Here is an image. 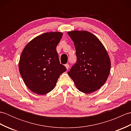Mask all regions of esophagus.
<instances>
[{
  "instance_id": "1",
  "label": "esophagus",
  "mask_w": 131,
  "mask_h": 131,
  "mask_svg": "<svg viewBox=\"0 0 131 131\" xmlns=\"http://www.w3.org/2000/svg\"><path fill=\"white\" fill-rule=\"evenodd\" d=\"M65 66L66 68L67 69H68L69 68V64H65Z\"/></svg>"
}]
</instances>
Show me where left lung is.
I'll list each match as a JSON object with an SVG mask.
<instances>
[{
    "mask_svg": "<svg viewBox=\"0 0 131 131\" xmlns=\"http://www.w3.org/2000/svg\"><path fill=\"white\" fill-rule=\"evenodd\" d=\"M68 34L74 41L77 57L69 75L79 91L92 93L105 84L109 75L111 61L108 53L99 38L90 32L73 30Z\"/></svg>",
    "mask_w": 131,
    "mask_h": 131,
    "instance_id": "left-lung-1",
    "label": "left lung"
}]
</instances>
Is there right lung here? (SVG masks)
Wrapping results in <instances>:
<instances>
[{
	"label": "right lung",
	"mask_w": 131,
	"mask_h": 131,
	"mask_svg": "<svg viewBox=\"0 0 131 131\" xmlns=\"http://www.w3.org/2000/svg\"><path fill=\"white\" fill-rule=\"evenodd\" d=\"M63 34L47 32L26 44L19 58V73L32 92L45 94L53 90L60 75L66 70L60 63L56 47Z\"/></svg>",
	"instance_id": "add662e5"
}]
</instances>
